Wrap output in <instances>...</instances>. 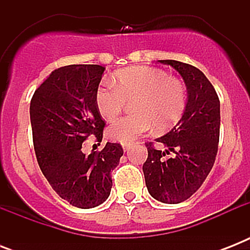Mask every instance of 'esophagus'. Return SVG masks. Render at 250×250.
<instances>
[{
  "label": "esophagus",
  "mask_w": 250,
  "mask_h": 250,
  "mask_svg": "<svg viewBox=\"0 0 250 250\" xmlns=\"http://www.w3.org/2000/svg\"><path fill=\"white\" fill-rule=\"evenodd\" d=\"M122 146H123V150H125V152H127V150L131 148V144H129V143H123V144H122Z\"/></svg>",
  "instance_id": "esophagus-1"
}]
</instances>
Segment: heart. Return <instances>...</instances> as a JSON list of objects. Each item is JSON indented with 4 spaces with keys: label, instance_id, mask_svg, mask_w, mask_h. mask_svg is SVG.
<instances>
[{
    "label": "heart",
    "instance_id": "obj_1",
    "mask_svg": "<svg viewBox=\"0 0 250 250\" xmlns=\"http://www.w3.org/2000/svg\"><path fill=\"white\" fill-rule=\"evenodd\" d=\"M131 100L133 114L115 121L107 129L113 140L129 143L150 131L153 125L158 131L174 127L186 110L187 88L162 70L135 66L118 71L114 84L102 82L94 93L96 107L106 121H114Z\"/></svg>",
    "mask_w": 250,
    "mask_h": 250
}]
</instances>
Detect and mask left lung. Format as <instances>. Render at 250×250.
I'll return each instance as SVG.
<instances>
[{
	"mask_svg": "<svg viewBox=\"0 0 250 250\" xmlns=\"http://www.w3.org/2000/svg\"><path fill=\"white\" fill-rule=\"evenodd\" d=\"M160 62L182 75L188 100L178 125L165 136L156 139L166 150L157 149L153 143L145 144L148 158L143 171L153 198L165 204H179L202 186L213 168L219 143L221 102L214 86L198 68L174 60ZM170 151L174 157L166 159Z\"/></svg>",
	"mask_w": 250,
	"mask_h": 250,
	"instance_id": "left-lung-1",
	"label": "left lung"
}]
</instances>
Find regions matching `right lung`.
<instances>
[{"label": "right lung", "instance_id": "1", "mask_svg": "<svg viewBox=\"0 0 250 250\" xmlns=\"http://www.w3.org/2000/svg\"><path fill=\"white\" fill-rule=\"evenodd\" d=\"M104 70L100 64L57 68L35 90L29 105L39 166L57 194L80 209L106 201L113 187L111 171L123 156L118 143H106L90 154L82 149L92 135L102 141L105 121L94 93Z\"/></svg>", "mask_w": 250, "mask_h": 250}]
</instances>
